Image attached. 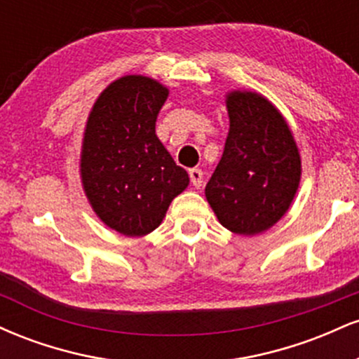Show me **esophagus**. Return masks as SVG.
Listing matches in <instances>:
<instances>
[{
	"label": "esophagus",
	"mask_w": 359,
	"mask_h": 359,
	"mask_svg": "<svg viewBox=\"0 0 359 359\" xmlns=\"http://www.w3.org/2000/svg\"><path fill=\"white\" fill-rule=\"evenodd\" d=\"M189 177H191V182L194 187L199 189L201 185H203V179H204L203 170H199V168H191V170H189Z\"/></svg>",
	"instance_id": "esophagus-1"
}]
</instances>
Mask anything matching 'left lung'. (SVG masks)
<instances>
[{
    "label": "left lung",
    "mask_w": 359,
    "mask_h": 359,
    "mask_svg": "<svg viewBox=\"0 0 359 359\" xmlns=\"http://www.w3.org/2000/svg\"><path fill=\"white\" fill-rule=\"evenodd\" d=\"M229 133L205 199L226 229L253 236L288 211L300 184L299 148L285 118L262 94H226Z\"/></svg>",
    "instance_id": "8db88e82"
}]
</instances>
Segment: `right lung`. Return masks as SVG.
I'll return each mask as SVG.
<instances>
[{"label": "right lung", "instance_id": "1", "mask_svg": "<svg viewBox=\"0 0 359 359\" xmlns=\"http://www.w3.org/2000/svg\"><path fill=\"white\" fill-rule=\"evenodd\" d=\"M168 89L145 76H125L100 94L81 151V180L97 217L125 236L160 226L172 201L189 185L155 135Z\"/></svg>", "mask_w": 359, "mask_h": 359}]
</instances>
